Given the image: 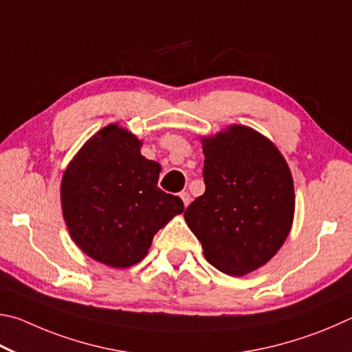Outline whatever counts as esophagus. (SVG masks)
Returning <instances> with one entry per match:
<instances>
[{"label": "esophagus", "mask_w": 352, "mask_h": 352, "mask_svg": "<svg viewBox=\"0 0 352 352\" xmlns=\"http://www.w3.org/2000/svg\"><path fill=\"white\" fill-rule=\"evenodd\" d=\"M181 199H182V202H184V206H188L190 204V201H192V198H190V195H188V192H182L181 193Z\"/></svg>", "instance_id": "34e87169"}]
</instances>
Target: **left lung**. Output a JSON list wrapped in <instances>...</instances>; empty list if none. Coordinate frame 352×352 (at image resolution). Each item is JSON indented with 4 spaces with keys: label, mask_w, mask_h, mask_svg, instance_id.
<instances>
[{
    "label": "left lung",
    "mask_w": 352,
    "mask_h": 352,
    "mask_svg": "<svg viewBox=\"0 0 352 352\" xmlns=\"http://www.w3.org/2000/svg\"><path fill=\"white\" fill-rule=\"evenodd\" d=\"M206 192L184 218L206 260L241 276L266 264L291 232L295 193L287 162L255 129L232 125L202 138Z\"/></svg>",
    "instance_id": "1"
}]
</instances>
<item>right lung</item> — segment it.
Returning a JSON list of instances; mask_svg holds the SVG:
<instances>
[{
	"label": "right lung",
	"mask_w": 352,
	"mask_h": 352,
	"mask_svg": "<svg viewBox=\"0 0 352 352\" xmlns=\"http://www.w3.org/2000/svg\"><path fill=\"white\" fill-rule=\"evenodd\" d=\"M140 146L134 134L111 123L86 142L61 179L71 238L111 267L144 260L157 230L184 212L179 196L157 187L160 165L142 156Z\"/></svg>",
	"instance_id": "right-lung-1"
}]
</instances>
